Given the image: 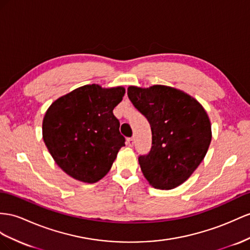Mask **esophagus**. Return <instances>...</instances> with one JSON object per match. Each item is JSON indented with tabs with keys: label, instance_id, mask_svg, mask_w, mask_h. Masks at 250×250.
<instances>
[{
	"label": "esophagus",
	"instance_id": "obj_1",
	"mask_svg": "<svg viewBox=\"0 0 250 250\" xmlns=\"http://www.w3.org/2000/svg\"><path fill=\"white\" fill-rule=\"evenodd\" d=\"M134 143H135V139H134V137H131V138H127V146H134Z\"/></svg>",
	"mask_w": 250,
	"mask_h": 250
}]
</instances>
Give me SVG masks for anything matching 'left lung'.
<instances>
[{"label": "left lung", "instance_id": "obj_1", "mask_svg": "<svg viewBox=\"0 0 250 250\" xmlns=\"http://www.w3.org/2000/svg\"><path fill=\"white\" fill-rule=\"evenodd\" d=\"M127 96L151 125V151L138 158L146 180L156 189L178 187L207 154L212 138L207 112L195 98L172 86L130 85Z\"/></svg>", "mask_w": 250, "mask_h": 250}]
</instances>
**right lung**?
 Returning a JSON list of instances; mask_svg holds the SVG:
<instances>
[{
  "label": "right lung",
  "instance_id": "1",
  "mask_svg": "<svg viewBox=\"0 0 250 250\" xmlns=\"http://www.w3.org/2000/svg\"><path fill=\"white\" fill-rule=\"evenodd\" d=\"M125 93L124 86L86 84L49 105L42 123L43 140L67 175L94 184L111 170L125 146L119 120L113 114Z\"/></svg>",
  "mask_w": 250,
  "mask_h": 250
}]
</instances>
